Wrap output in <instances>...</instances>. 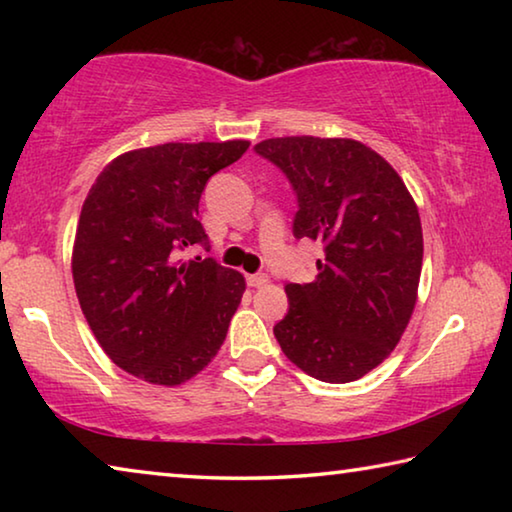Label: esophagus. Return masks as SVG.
Returning <instances> with one entry per match:
<instances>
[{
    "label": "esophagus",
    "mask_w": 512,
    "mask_h": 512,
    "mask_svg": "<svg viewBox=\"0 0 512 512\" xmlns=\"http://www.w3.org/2000/svg\"><path fill=\"white\" fill-rule=\"evenodd\" d=\"M246 282H248V287H253V289L266 287V284H268V275H266V273H255V275H248V277H246Z\"/></svg>",
    "instance_id": "34e87169"
}]
</instances>
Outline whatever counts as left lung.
<instances>
[{
  "label": "left lung",
  "instance_id": "1",
  "mask_svg": "<svg viewBox=\"0 0 512 512\" xmlns=\"http://www.w3.org/2000/svg\"><path fill=\"white\" fill-rule=\"evenodd\" d=\"M255 151L298 196L293 237L325 246L316 280L284 287L289 311L275 339L307 375L357 381L400 343L418 300V205L391 164L357 140L273 137Z\"/></svg>",
  "mask_w": 512,
  "mask_h": 512
}]
</instances>
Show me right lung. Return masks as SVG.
<instances>
[{
    "mask_svg": "<svg viewBox=\"0 0 512 512\" xmlns=\"http://www.w3.org/2000/svg\"><path fill=\"white\" fill-rule=\"evenodd\" d=\"M250 142H169L128 151L99 173L76 228L72 275L92 334L121 370L178 386L210 363L246 291L212 257L198 201Z\"/></svg>",
    "mask_w": 512,
    "mask_h": 512,
    "instance_id": "add662e5",
    "label": "right lung"
}]
</instances>
